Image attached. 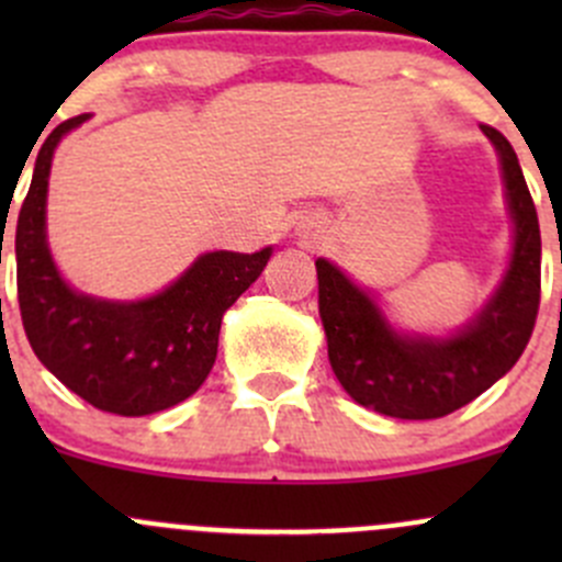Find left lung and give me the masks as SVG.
I'll return each mask as SVG.
<instances>
[{
  "label": "left lung",
  "mask_w": 562,
  "mask_h": 562,
  "mask_svg": "<svg viewBox=\"0 0 562 562\" xmlns=\"http://www.w3.org/2000/svg\"><path fill=\"white\" fill-rule=\"evenodd\" d=\"M501 155L514 255L495 296L470 326L449 339L400 337L378 304L337 266L317 258V307L328 361L359 405L394 418H440L484 394L519 361L541 302V231L512 144L481 124Z\"/></svg>",
  "instance_id": "left-lung-1"
}]
</instances>
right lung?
<instances>
[{
  "mask_svg": "<svg viewBox=\"0 0 562 562\" xmlns=\"http://www.w3.org/2000/svg\"><path fill=\"white\" fill-rule=\"evenodd\" d=\"M87 119L56 124L37 151L15 225L21 321L45 370L81 400L116 416H149L201 389L217 359L223 313L258 280L271 247L201 255L171 288L144 302H100L72 291L45 241V192L56 144Z\"/></svg>",
  "mask_w": 562,
  "mask_h": 562,
  "instance_id": "obj_1",
  "label": "right lung"
}]
</instances>
